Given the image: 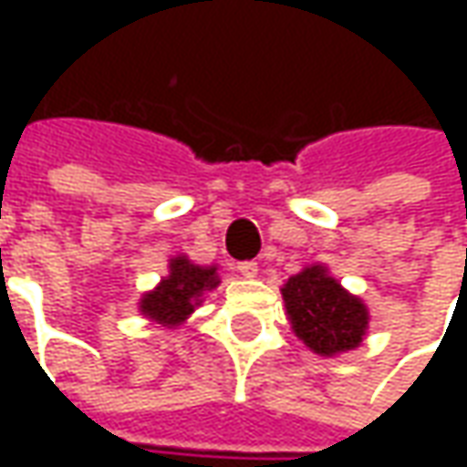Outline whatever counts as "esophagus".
<instances>
[{
    "mask_svg": "<svg viewBox=\"0 0 467 467\" xmlns=\"http://www.w3.org/2000/svg\"><path fill=\"white\" fill-rule=\"evenodd\" d=\"M239 273H242L244 278H257L260 275V267H257V262H239Z\"/></svg>",
    "mask_w": 467,
    "mask_h": 467,
    "instance_id": "34e87169",
    "label": "esophagus"
}]
</instances>
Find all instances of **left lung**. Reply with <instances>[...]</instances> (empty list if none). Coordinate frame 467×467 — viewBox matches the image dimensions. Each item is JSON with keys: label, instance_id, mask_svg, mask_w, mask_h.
Segmentation results:
<instances>
[{"label": "left lung", "instance_id": "8db88e82", "mask_svg": "<svg viewBox=\"0 0 467 467\" xmlns=\"http://www.w3.org/2000/svg\"><path fill=\"white\" fill-rule=\"evenodd\" d=\"M285 312L298 340L319 356H337L361 346L368 309L358 296L332 278L327 267L312 265L280 288Z\"/></svg>", "mask_w": 467, "mask_h": 467}]
</instances>
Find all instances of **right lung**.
Segmentation results:
<instances>
[{"instance_id":"add662e5","label":"right lung","mask_w":467,"mask_h":467,"mask_svg":"<svg viewBox=\"0 0 467 467\" xmlns=\"http://www.w3.org/2000/svg\"><path fill=\"white\" fill-rule=\"evenodd\" d=\"M218 267L194 265L187 257H173L169 262V275L140 298V312L161 327H176L202 304L207 291L218 288Z\"/></svg>"}]
</instances>
